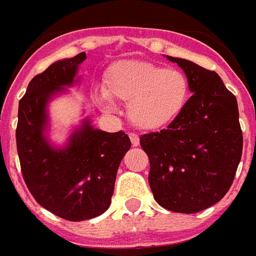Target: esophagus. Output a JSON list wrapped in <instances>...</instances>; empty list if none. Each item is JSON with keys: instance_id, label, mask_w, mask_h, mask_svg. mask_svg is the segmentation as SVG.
<instances>
[{"instance_id": "34e87169", "label": "esophagus", "mask_w": 256, "mask_h": 256, "mask_svg": "<svg viewBox=\"0 0 256 256\" xmlns=\"http://www.w3.org/2000/svg\"><path fill=\"white\" fill-rule=\"evenodd\" d=\"M130 138L134 146H138V145L140 144V138H138V136L136 134H130Z\"/></svg>"}]
</instances>
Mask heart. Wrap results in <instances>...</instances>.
Segmentation results:
<instances>
[{"mask_svg": "<svg viewBox=\"0 0 256 256\" xmlns=\"http://www.w3.org/2000/svg\"><path fill=\"white\" fill-rule=\"evenodd\" d=\"M190 98L189 79L182 71L146 60H118L104 74V92L99 103L110 108V99L128 103V118L140 130H157L174 122Z\"/></svg>", "mask_w": 256, "mask_h": 256, "instance_id": "heart-1", "label": "heart"}]
</instances>
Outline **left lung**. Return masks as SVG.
Here are the masks:
<instances>
[{"label":"left lung","instance_id":"1","mask_svg":"<svg viewBox=\"0 0 256 256\" xmlns=\"http://www.w3.org/2000/svg\"><path fill=\"white\" fill-rule=\"evenodd\" d=\"M166 58L182 68L193 95L166 130L142 134L140 145L157 204L193 214L220 201L234 181L243 148L238 103L216 71Z\"/></svg>","mask_w":256,"mask_h":256}]
</instances>
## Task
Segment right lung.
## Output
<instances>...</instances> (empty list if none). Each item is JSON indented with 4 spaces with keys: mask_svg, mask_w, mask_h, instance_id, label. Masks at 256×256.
I'll list each match as a JSON object with an SVG mask.
<instances>
[{
    "mask_svg": "<svg viewBox=\"0 0 256 256\" xmlns=\"http://www.w3.org/2000/svg\"><path fill=\"white\" fill-rule=\"evenodd\" d=\"M80 52L52 63L32 78L18 104L17 150L24 184L38 204L63 220L95 218L110 208L116 173L130 148L122 130H94L88 120L71 134L67 146L51 148L44 136L51 96L74 83Z\"/></svg>",
    "mask_w": 256,
    "mask_h": 256,
    "instance_id": "add662e5",
    "label": "right lung"
}]
</instances>
